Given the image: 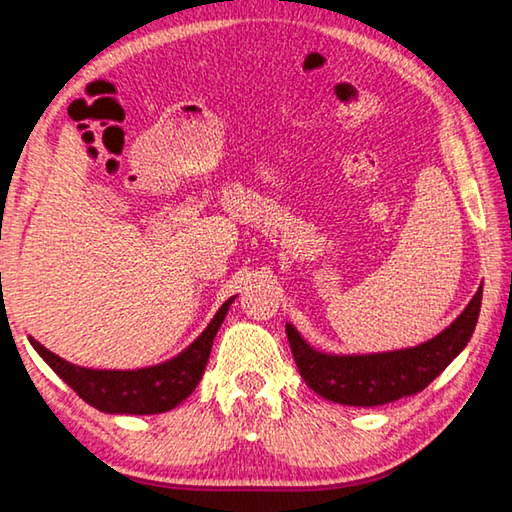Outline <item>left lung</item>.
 I'll use <instances>...</instances> for the list:
<instances>
[{"instance_id":"8db88e82","label":"left lung","mask_w":512,"mask_h":512,"mask_svg":"<svg viewBox=\"0 0 512 512\" xmlns=\"http://www.w3.org/2000/svg\"><path fill=\"white\" fill-rule=\"evenodd\" d=\"M483 287L456 321L435 339L405 351L373 355H326L307 346L287 323V337L300 376L323 399L344 405H385L428 387L467 346L481 312Z\"/></svg>"}]
</instances>
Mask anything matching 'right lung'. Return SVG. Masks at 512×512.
<instances>
[{
    "instance_id": "right-lung-1",
    "label": "right lung",
    "mask_w": 512,
    "mask_h": 512,
    "mask_svg": "<svg viewBox=\"0 0 512 512\" xmlns=\"http://www.w3.org/2000/svg\"><path fill=\"white\" fill-rule=\"evenodd\" d=\"M232 300L234 298L225 300L207 330L184 353L164 364H157V367L136 371L86 369L47 351L36 339H31V346L81 399L100 412H109V415H157V412L173 410L175 405H180L200 383L209 353H212L214 337L227 310H230Z\"/></svg>"
}]
</instances>
